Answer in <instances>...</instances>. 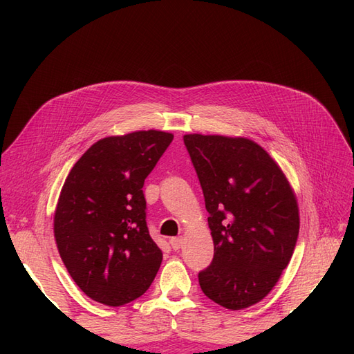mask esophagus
<instances>
[{
  "label": "esophagus",
  "instance_id": "34e87169",
  "mask_svg": "<svg viewBox=\"0 0 354 354\" xmlns=\"http://www.w3.org/2000/svg\"><path fill=\"white\" fill-rule=\"evenodd\" d=\"M169 243H171V246H173V250L174 251H178L181 246H183V238H171L169 239Z\"/></svg>",
  "mask_w": 354,
  "mask_h": 354
}]
</instances>
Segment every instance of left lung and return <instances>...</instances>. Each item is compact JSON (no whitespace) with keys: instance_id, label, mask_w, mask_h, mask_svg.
<instances>
[{"instance_id":"1","label":"left lung","mask_w":354,"mask_h":354,"mask_svg":"<svg viewBox=\"0 0 354 354\" xmlns=\"http://www.w3.org/2000/svg\"><path fill=\"white\" fill-rule=\"evenodd\" d=\"M209 212L214 259L199 273L209 299L229 310L269 294L291 260L299 230L298 203L274 159L245 137L186 134Z\"/></svg>"}]
</instances>
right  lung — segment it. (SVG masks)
Masks as SVG:
<instances>
[{
  "mask_svg": "<svg viewBox=\"0 0 354 354\" xmlns=\"http://www.w3.org/2000/svg\"><path fill=\"white\" fill-rule=\"evenodd\" d=\"M173 138L158 130L104 137L65 180L55 211L57 250L94 301L124 306L155 279L162 251L149 234L142 189Z\"/></svg>",
  "mask_w": 354,
  "mask_h": 354,
  "instance_id": "obj_1",
  "label": "right lung"
}]
</instances>
